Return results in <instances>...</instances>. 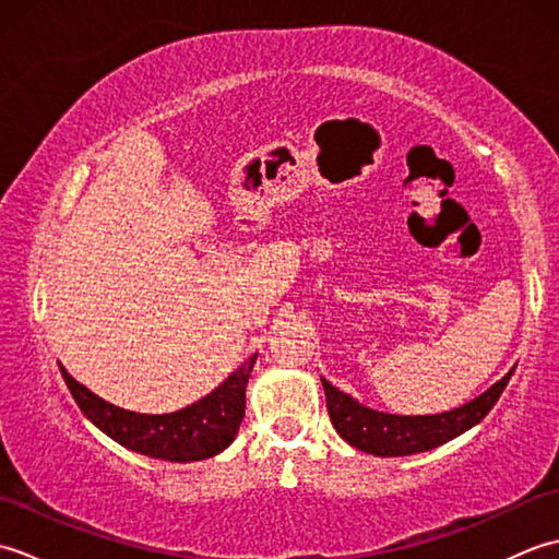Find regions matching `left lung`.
I'll list each match as a JSON object with an SVG mask.
<instances>
[{
  "label": "left lung",
  "instance_id": "obj_1",
  "mask_svg": "<svg viewBox=\"0 0 559 559\" xmlns=\"http://www.w3.org/2000/svg\"><path fill=\"white\" fill-rule=\"evenodd\" d=\"M514 374V367L485 394L463 403L461 408L437 415H391L362 406L353 396L343 394L322 377L329 418L336 432L355 449L374 456H411L449 442L473 425H478L492 411L497 399Z\"/></svg>",
  "mask_w": 559,
  "mask_h": 559
}]
</instances>
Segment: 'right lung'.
Returning <instances> with one entry per match:
<instances>
[{
    "label": "right lung",
    "mask_w": 559,
    "mask_h": 559,
    "mask_svg": "<svg viewBox=\"0 0 559 559\" xmlns=\"http://www.w3.org/2000/svg\"><path fill=\"white\" fill-rule=\"evenodd\" d=\"M254 360L257 355H252L242 367H237L218 389H213L209 396L192 403V406L163 415H146L112 406V403L93 394L91 389L79 384L64 367L62 377L83 415L98 430L112 437L117 444L153 459L187 463L216 456L235 439L245 418V389Z\"/></svg>",
    "instance_id": "1"
}]
</instances>
